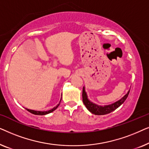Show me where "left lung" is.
<instances>
[{
	"label": "left lung",
	"mask_w": 149,
	"mask_h": 149,
	"mask_svg": "<svg viewBox=\"0 0 149 149\" xmlns=\"http://www.w3.org/2000/svg\"><path fill=\"white\" fill-rule=\"evenodd\" d=\"M130 91L127 93V94H125L124 96L122 97L121 100H119V101L116 102L112 104L104 106V107H101V106L96 105L95 104L91 102L87 98V93L85 91V87L83 88V93H82V97H83V102L85 105V107L91 113L94 114L96 115H107L111 112H113L117 109L118 107H119L122 104H123L129 95Z\"/></svg>",
	"instance_id": "8db88e82"
}]
</instances>
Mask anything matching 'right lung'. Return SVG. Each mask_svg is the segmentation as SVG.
Listing matches in <instances>:
<instances>
[{"instance_id": "add662e5", "label": "right lung", "mask_w": 149, "mask_h": 149, "mask_svg": "<svg viewBox=\"0 0 149 149\" xmlns=\"http://www.w3.org/2000/svg\"><path fill=\"white\" fill-rule=\"evenodd\" d=\"M61 100H62V98H61ZM61 100H60V102H61ZM60 103H59L57 105L56 107H54V109H51V110H49V111H34V110H30V109H26L27 110L28 112H30V113L34 114V115H47V114L50 113H52V112H53L54 111H55V110H56L57 108L58 107V106L60 105Z\"/></svg>"}]
</instances>
